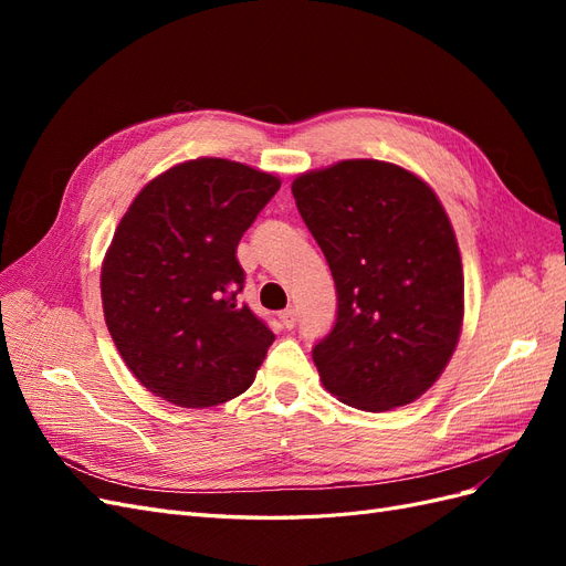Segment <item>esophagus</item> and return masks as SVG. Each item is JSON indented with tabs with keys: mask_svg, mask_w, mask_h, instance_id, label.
<instances>
[{
	"mask_svg": "<svg viewBox=\"0 0 566 566\" xmlns=\"http://www.w3.org/2000/svg\"><path fill=\"white\" fill-rule=\"evenodd\" d=\"M281 321H283L285 328H295V325H297V310H295V306H290V310L281 312Z\"/></svg>",
	"mask_w": 566,
	"mask_h": 566,
	"instance_id": "obj_1",
	"label": "esophagus"
}]
</instances>
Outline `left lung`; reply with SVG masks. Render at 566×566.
Segmentation results:
<instances>
[{
  "instance_id": "obj_1",
  "label": "left lung",
  "mask_w": 566,
  "mask_h": 566,
  "mask_svg": "<svg viewBox=\"0 0 566 566\" xmlns=\"http://www.w3.org/2000/svg\"><path fill=\"white\" fill-rule=\"evenodd\" d=\"M293 196L337 290L333 328L312 349L323 387L364 410L416 401L447 368L462 323V264L441 202L380 160L306 172Z\"/></svg>"
}]
</instances>
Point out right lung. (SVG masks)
I'll list each match as a JSON object with an SVG mask.
<instances>
[{
    "label": "right lung",
    "mask_w": 566,
    "mask_h": 566,
    "mask_svg": "<svg viewBox=\"0 0 566 566\" xmlns=\"http://www.w3.org/2000/svg\"><path fill=\"white\" fill-rule=\"evenodd\" d=\"M281 181L221 160L153 179L119 221L101 271L111 337L148 391L184 408L243 394L273 342L241 293L235 248Z\"/></svg>",
    "instance_id": "1"
}]
</instances>
